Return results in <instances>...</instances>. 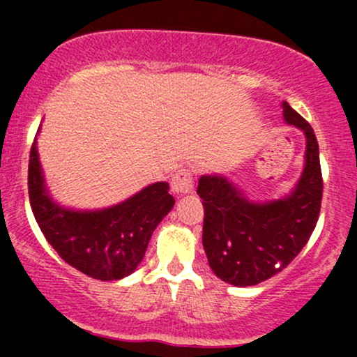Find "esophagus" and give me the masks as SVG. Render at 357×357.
I'll return each mask as SVG.
<instances>
[{
	"mask_svg": "<svg viewBox=\"0 0 357 357\" xmlns=\"http://www.w3.org/2000/svg\"><path fill=\"white\" fill-rule=\"evenodd\" d=\"M192 176L188 169H179L176 171L173 179H171V190H173L174 195L183 196V195H190L192 192Z\"/></svg>",
	"mask_w": 357,
	"mask_h": 357,
	"instance_id": "esophagus-1",
	"label": "esophagus"
}]
</instances>
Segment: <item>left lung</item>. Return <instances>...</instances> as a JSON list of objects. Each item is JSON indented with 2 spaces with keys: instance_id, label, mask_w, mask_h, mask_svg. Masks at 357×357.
<instances>
[{
  "instance_id": "left-lung-1",
  "label": "left lung",
  "mask_w": 357,
  "mask_h": 357,
  "mask_svg": "<svg viewBox=\"0 0 357 357\" xmlns=\"http://www.w3.org/2000/svg\"><path fill=\"white\" fill-rule=\"evenodd\" d=\"M282 109L287 124L305 136L304 169L289 195L258 203L227 176L199 178L204 253L215 275L230 285H257L282 272L305 247L321 211L317 139L309 122L285 100Z\"/></svg>"
}]
</instances>
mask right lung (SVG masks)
<instances>
[{
    "label": "right lung",
    "mask_w": 357,
    "mask_h": 357,
    "mask_svg": "<svg viewBox=\"0 0 357 357\" xmlns=\"http://www.w3.org/2000/svg\"><path fill=\"white\" fill-rule=\"evenodd\" d=\"M167 191L169 184L159 181L102 210L61 206L45 183L36 137L31 146L28 195L36 223L68 265L97 280H121L137 268L155 227L174 206Z\"/></svg>",
    "instance_id": "obj_1"
}]
</instances>
